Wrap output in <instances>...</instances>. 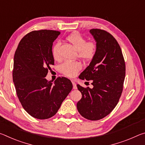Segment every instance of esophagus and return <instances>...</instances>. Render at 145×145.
Returning a JSON list of instances; mask_svg holds the SVG:
<instances>
[{"mask_svg": "<svg viewBox=\"0 0 145 145\" xmlns=\"http://www.w3.org/2000/svg\"><path fill=\"white\" fill-rule=\"evenodd\" d=\"M72 84H73V89H77V85H76V84H75V82L73 81V80H72Z\"/></svg>", "mask_w": 145, "mask_h": 145, "instance_id": "obj_1", "label": "esophagus"}]
</instances>
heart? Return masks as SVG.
<instances>
[{"instance_id": "b5f03b06", "label": "heart", "mask_w": 145, "mask_h": 145, "mask_svg": "<svg viewBox=\"0 0 145 145\" xmlns=\"http://www.w3.org/2000/svg\"><path fill=\"white\" fill-rule=\"evenodd\" d=\"M66 39L78 50V55L80 58L89 61L94 57L96 52V45L91 41L86 42V39L80 34L72 33L68 36ZM59 46L60 43L57 42L52 48V55L56 60L60 59ZM81 68L82 65L80 63L66 61L61 65L60 69L64 75L68 77H73Z\"/></svg>"}]
</instances>
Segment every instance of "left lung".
Listing matches in <instances>:
<instances>
[{
    "instance_id": "obj_1",
    "label": "left lung",
    "mask_w": 145,
    "mask_h": 145,
    "mask_svg": "<svg viewBox=\"0 0 145 145\" xmlns=\"http://www.w3.org/2000/svg\"><path fill=\"white\" fill-rule=\"evenodd\" d=\"M89 33L96 41V52L79 78L92 80L93 87L77 85L82 99L77 108L82 116L95 121L107 116L118 102L125 77V64L121 48L111 34L98 29H91Z\"/></svg>"
}]
</instances>
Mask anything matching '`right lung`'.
Masks as SVG:
<instances>
[{"mask_svg": "<svg viewBox=\"0 0 145 145\" xmlns=\"http://www.w3.org/2000/svg\"><path fill=\"white\" fill-rule=\"evenodd\" d=\"M60 32L34 31L20 41L14 56L13 79L24 109L35 118L52 117L72 89L69 79L59 77L54 82L45 77L54 65L52 45Z\"/></svg>", "mask_w": 145, "mask_h": 145, "instance_id": "add662e5", "label": "right lung"}]
</instances>
